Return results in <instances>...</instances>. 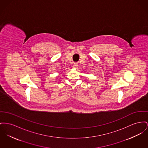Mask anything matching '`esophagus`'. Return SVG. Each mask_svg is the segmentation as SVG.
I'll return each mask as SVG.
<instances>
[{"instance_id":"obj_1","label":"esophagus","mask_w":148,"mask_h":148,"mask_svg":"<svg viewBox=\"0 0 148 148\" xmlns=\"http://www.w3.org/2000/svg\"><path fill=\"white\" fill-rule=\"evenodd\" d=\"M73 66H74V67L75 68H77L78 67V64H77V63H74V65H73Z\"/></svg>"}]
</instances>
